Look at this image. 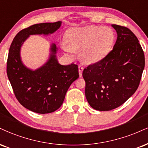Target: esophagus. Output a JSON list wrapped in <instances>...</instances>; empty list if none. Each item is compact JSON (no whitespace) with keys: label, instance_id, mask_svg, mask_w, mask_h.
<instances>
[{"label":"esophagus","instance_id":"34e87169","mask_svg":"<svg viewBox=\"0 0 148 148\" xmlns=\"http://www.w3.org/2000/svg\"><path fill=\"white\" fill-rule=\"evenodd\" d=\"M83 67L82 66H79V75L80 76H82V73H83Z\"/></svg>","mask_w":148,"mask_h":148}]
</instances>
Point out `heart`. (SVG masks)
Returning <instances> with one entry per match:
<instances>
[{
    "label": "heart",
    "instance_id": "b5f03b06",
    "mask_svg": "<svg viewBox=\"0 0 148 148\" xmlns=\"http://www.w3.org/2000/svg\"><path fill=\"white\" fill-rule=\"evenodd\" d=\"M116 35L110 27L91 25L72 28L66 34L63 49L71 55L81 51L82 59L88 63L103 60L112 49Z\"/></svg>",
    "mask_w": 148,
    "mask_h": 148
}]
</instances>
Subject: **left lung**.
<instances>
[{"label": "left lung", "instance_id": "obj_1", "mask_svg": "<svg viewBox=\"0 0 148 148\" xmlns=\"http://www.w3.org/2000/svg\"><path fill=\"white\" fill-rule=\"evenodd\" d=\"M117 33L113 49L103 60L83 72L85 97L99 111L118 108L134 94L145 67V56L138 38L124 26L112 25Z\"/></svg>", "mask_w": 148, "mask_h": 148}]
</instances>
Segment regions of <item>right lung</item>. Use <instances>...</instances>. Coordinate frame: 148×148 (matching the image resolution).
Masks as SVG:
<instances>
[{"mask_svg": "<svg viewBox=\"0 0 148 148\" xmlns=\"http://www.w3.org/2000/svg\"><path fill=\"white\" fill-rule=\"evenodd\" d=\"M60 25V21L42 23L23 29L14 37L9 50L7 74L14 95L23 107L38 114L53 112L61 106L69 86L79 78V67L74 63L60 65L54 43L47 63L36 70H31L21 61V47L29 35L52 34Z\"/></svg>", "mask_w": 148, "mask_h": 148, "instance_id": "1", "label": "right lung"}]
</instances>
